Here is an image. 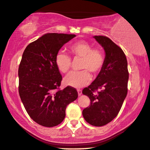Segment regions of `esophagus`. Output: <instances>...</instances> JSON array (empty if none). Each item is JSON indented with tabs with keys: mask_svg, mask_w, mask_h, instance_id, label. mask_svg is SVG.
<instances>
[{
	"mask_svg": "<svg viewBox=\"0 0 150 150\" xmlns=\"http://www.w3.org/2000/svg\"><path fill=\"white\" fill-rule=\"evenodd\" d=\"M77 93H78V96H80L81 94H82V91H81V90H80V89H78L77 90Z\"/></svg>",
	"mask_w": 150,
	"mask_h": 150,
	"instance_id": "esophagus-1",
	"label": "esophagus"
}]
</instances>
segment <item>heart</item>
I'll list each match as a JSON object with an SVG mask.
<instances>
[{"label": "heart", "instance_id": "obj_1", "mask_svg": "<svg viewBox=\"0 0 150 150\" xmlns=\"http://www.w3.org/2000/svg\"><path fill=\"white\" fill-rule=\"evenodd\" d=\"M70 52L73 57L81 58L79 72H71L64 78V84L73 88H81L91 80L88 71L97 75L101 71L105 62V54L99 48H93V45L85 41H79L71 45ZM55 64L59 71L66 73L71 66V59L64 52H59L55 57Z\"/></svg>", "mask_w": 150, "mask_h": 150}]
</instances>
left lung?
<instances>
[{
  "label": "left lung",
  "mask_w": 150,
  "mask_h": 150,
  "mask_svg": "<svg viewBox=\"0 0 150 150\" xmlns=\"http://www.w3.org/2000/svg\"><path fill=\"white\" fill-rule=\"evenodd\" d=\"M105 51V62L96 79L82 93L91 100L82 111L85 120L93 126L101 127L112 121L122 107L127 94L129 72L124 52L109 38L94 36ZM100 90L97 94L96 90Z\"/></svg>",
  "instance_id": "left-lung-1"
}]
</instances>
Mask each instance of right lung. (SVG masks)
<instances>
[{"mask_svg": "<svg viewBox=\"0 0 150 150\" xmlns=\"http://www.w3.org/2000/svg\"><path fill=\"white\" fill-rule=\"evenodd\" d=\"M75 35L48 33L25 49L18 67V93L26 111L41 126L52 127L66 116L68 105L78 97L77 90H60L62 80L55 64L59 50Z\"/></svg>", "mask_w": 150, "mask_h": 150, "instance_id": "add662e5", "label": "right lung"}]
</instances>
